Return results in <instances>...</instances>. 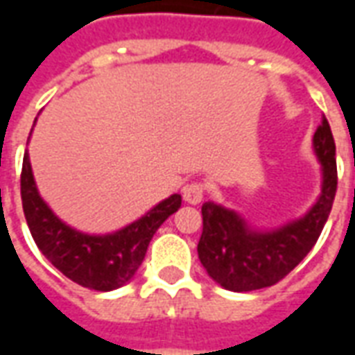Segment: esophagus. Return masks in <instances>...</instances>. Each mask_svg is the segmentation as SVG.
Instances as JSON below:
<instances>
[{
  "label": "esophagus",
  "mask_w": 355,
  "mask_h": 355,
  "mask_svg": "<svg viewBox=\"0 0 355 355\" xmlns=\"http://www.w3.org/2000/svg\"><path fill=\"white\" fill-rule=\"evenodd\" d=\"M205 196V186L201 182H188V184L182 188V198H184L186 203H192V205H198Z\"/></svg>",
  "instance_id": "obj_1"
}]
</instances>
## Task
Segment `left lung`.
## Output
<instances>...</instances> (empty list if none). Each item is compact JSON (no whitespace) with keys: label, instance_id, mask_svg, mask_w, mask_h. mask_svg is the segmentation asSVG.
I'll return each mask as SVG.
<instances>
[{"label":"left lung","instance_id":"1","mask_svg":"<svg viewBox=\"0 0 355 355\" xmlns=\"http://www.w3.org/2000/svg\"><path fill=\"white\" fill-rule=\"evenodd\" d=\"M313 150L323 171L320 200L295 223L272 232H257L230 209L213 201L203 203L198 254L207 274L224 289L245 293L275 285L312 251L336 193L335 139L325 116L313 132Z\"/></svg>","mask_w":355,"mask_h":355}]
</instances>
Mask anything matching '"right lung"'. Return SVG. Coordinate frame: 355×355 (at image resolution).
<instances>
[{
    "label": "right lung",
    "instance_id": "right-lung-1",
    "mask_svg": "<svg viewBox=\"0 0 355 355\" xmlns=\"http://www.w3.org/2000/svg\"><path fill=\"white\" fill-rule=\"evenodd\" d=\"M20 196L37 249L66 277L94 291L117 289L129 282L144 261L155 230L177 213L182 203V198L173 193L123 230L106 236L81 234L62 223L40 198L28 152L22 159Z\"/></svg>",
    "mask_w": 355,
    "mask_h": 355
}]
</instances>
